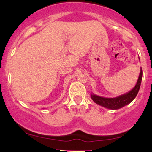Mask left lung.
<instances>
[{
	"mask_svg": "<svg viewBox=\"0 0 152 152\" xmlns=\"http://www.w3.org/2000/svg\"><path fill=\"white\" fill-rule=\"evenodd\" d=\"M142 79V70L141 68L140 74H139V79H138L137 84L134 88L129 92L127 94H123V95L119 96L116 97V98H104V97L99 96L91 94V97L92 100L94 101L96 104L101 105L104 107L110 109H121L123 106L127 105L129 103L135 99L137 96L138 92H139V88H140L141 82Z\"/></svg>",
	"mask_w": 152,
	"mask_h": 152,
	"instance_id": "1",
	"label": "left lung"
}]
</instances>
